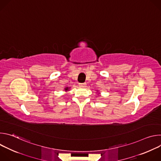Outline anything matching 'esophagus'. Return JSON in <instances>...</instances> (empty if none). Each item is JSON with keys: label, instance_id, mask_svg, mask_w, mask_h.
I'll list each match as a JSON object with an SVG mask.
<instances>
[{"label": "esophagus", "instance_id": "esophagus-1", "mask_svg": "<svg viewBox=\"0 0 161 161\" xmlns=\"http://www.w3.org/2000/svg\"><path fill=\"white\" fill-rule=\"evenodd\" d=\"M79 85L80 86H81V87H85L86 84L85 83H79Z\"/></svg>", "mask_w": 161, "mask_h": 161}]
</instances>
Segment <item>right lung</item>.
I'll use <instances>...</instances> for the list:
<instances>
[{"label":"right lung","instance_id":"1","mask_svg":"<svg viewBox=\"0 0 161 161\" xmlns=\"http://www.w3.org/2000/svg\"><path fill=\"white\" fill-rule=\"evenodd\" d=\"M69 88H70V87H65V88H64V90H65V92H67V91H69Z\"/></svg>","mask_w":161,"mask_h":161}]
</instances>
